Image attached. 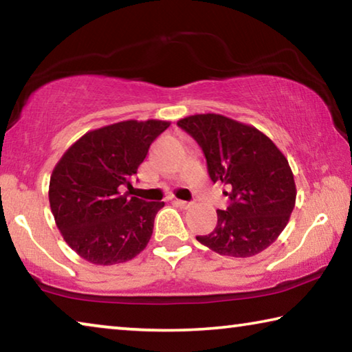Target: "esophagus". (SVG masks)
Instances as JSON below:
<instances>
[{
  "mask_svg": "<svg viewBox=\"0 0 352 352\" xmlns=\"http://www.w3.org/2000/svg\"><path fill=\"white\" fill-rule=\"evenodd\" d=\"M175 204L180 206V208H183V210H188V208H190V201H186V200H175Z\"/></svg>",
  "mask_w": 352,
  "mask_h": 352,
  "instance_id": "esophagus-1",
  "label": "esophagus"
}]
</instances>
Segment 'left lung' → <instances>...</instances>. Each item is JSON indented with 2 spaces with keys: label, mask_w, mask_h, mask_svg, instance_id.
I'll list each match as a JSON object with an SVG mask.
<instances>
[{
  "label": "left lung",
  "mask_w": 352,
  "mask_h": 352,
  "mask_svg": "<svg viewBox=\"0 0 352 352\" xmlns=\"http://www.w3.org/2000/svg\"><path fill=\"white\" fill-rule=\"evenodd\" d=\"M177 126L204 151L212 183L228 186L212 233L197 241L222 256L248 258L278 239L294 211L296 188L287 158L258 129L216 113L180 119Z\"/></svg>",
  "instance_id": "obj_1"
}]
</instances>
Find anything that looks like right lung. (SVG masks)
Returning a JSON list of instances; mask_svg holds the SVG:
<instances>
[{"mask_svg": "<svg viewBox=\"0 0 352 352\" xmlns=\"http://www.w3.org/2000/svg\"><path fill=\"white\" fill-rule=\"evenodd\" d=\"M168 121H122L77 140L52 170L50 205L65 242L91 264L133 259L151 241L164 201L122 194Z\"/></svg>", "mask_w": 352, "mask_h": 352, "instance_id": "1", "label": "right lung"}]
</instances>
